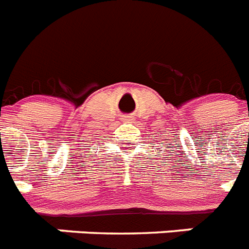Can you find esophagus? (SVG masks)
<instances>
[{
    "label": "esophagus",
    "instance_id": "34e87169",
    "mask_svg": "<svg viewBox=\"0 0 249 249\" xmlns=\"http://www.w3.org/2000/svg\"><path fill=\"white\" fill-rule=\"evenodd\" d=\"M122 120H123V122H132V121H133L132 117H131V116H124Z\"/></svg>",
    "mask_w": 249,
    "mask_h": 249
}]
</instances>
